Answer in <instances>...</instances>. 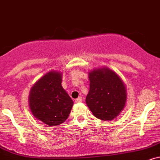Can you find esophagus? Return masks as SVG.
<instances>
[{
	"instance_id": "esophagus-1",
	"label": "esophagus",
	"mask_w": 160,
	"mask_h": 160,
	"mask_svg": "<svg viewBox=\"0 0 160 160\" xmlns=\"http://www.w3.org/2000/svg\"><path fill=\"white\" fill-rule=\"evenodd\" d=\"M80 102H82V97H78L75 100V103H80Z\"/></svg>"
}]
</instances>
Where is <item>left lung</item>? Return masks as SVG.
<instances>
[{"label": "left lung", "instance_id": "obj_1", "mask_svg": "<svg viewBox=\"0 0 160 160\" xmlns=\"http://www.w3.org/2000/svg\"><path fill=\"white\" fill-rule=\"evenodd\" d=\"M90 88L86 104L96 118L110 121L124 109L127 99L126 88L122 79L107 68L89 73Z\"/></svg>", "mask_w": 160, "mask_h": 160}]
</instances>
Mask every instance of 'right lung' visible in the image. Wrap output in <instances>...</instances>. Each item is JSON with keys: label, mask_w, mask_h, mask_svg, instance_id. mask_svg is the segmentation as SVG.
<instances>
[{"label": "right lung", "mask_w": 160, "mask_h": 160, "mask_svg": "<svg viewBox=\"0 0 160 160\" xmlns=\"http://www.w3.org/2000/svg\"><path fill=\"white\" fill-rule=\"evenodd\" d=\"M61 82L60 73L51 72L39 79L30 91L29 102L32 115L48 126L62 124L74 104Z\"/></svg>", "instance_id": "right-lung-1"}]
</instances>
